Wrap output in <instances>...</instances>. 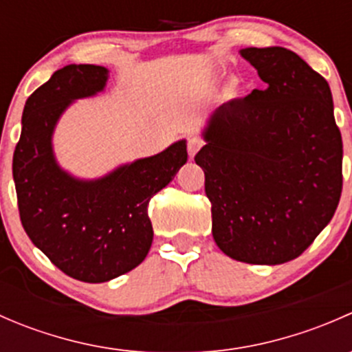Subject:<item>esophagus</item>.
<instances>
[{"mask_svg": "<svg viewBox=\"0 0 352 352\" xmlns=\"http://www.w3.org/2000/svg\"><path fill=\"white\" fill-rule=\"evenodd\" d=\"M202 144H204V141H202L199 136H190L189 140H187V151H189L190 158H192V156L196 155L199 150H201Z\"/></svg>", "mask_w": 352, "mask_h": 352, "instance_id": "obj_1", "label": "esophagus"}]
</instances>
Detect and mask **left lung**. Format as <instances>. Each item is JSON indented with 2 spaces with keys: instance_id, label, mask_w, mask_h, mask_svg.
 Returning a JSON list of instances; mask_svg holds the SVG:
<instances>
[{
  "instance_id": "left-lung-1",
  "label": "left lung",
  "mask_w": 352,
  "mask_h": 352,
  "mask_svg": "<svg viewBox=\"0 0 352 352\" xmlns=\"http://www.w3.org/2000/svg\"><path fill=\"white\" fill-rule=\"evenodd\" d=\"M240 54L265 83L218 107L196 155L223 254L276 265L303 254L342 192V138L324 76L285 47Z\"/></svg>"
}]
</instances>
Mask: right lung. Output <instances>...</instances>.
<instances>
[{
    "label": "right lung",
    "mask_w": 352,
    "mask_h": 352,
    "mask_svg": "<svg viewBox=\"0 0 352 352\" xmlns=\"http://www.w3.org/2000/svg\"><path fill=\"white\" fill-rule=\"evenodd\" d=\"M104 66L56 71L25 102L22 134L13 153L20 219L28 239L69 278L105 283L140 265L153 242L150 199L187 162L186 141L122 165L97 180L71 177L56 162L52 133L76 98L107 83Z\"/></svg>",
    "instance_id": "1"
}]
</instances>
